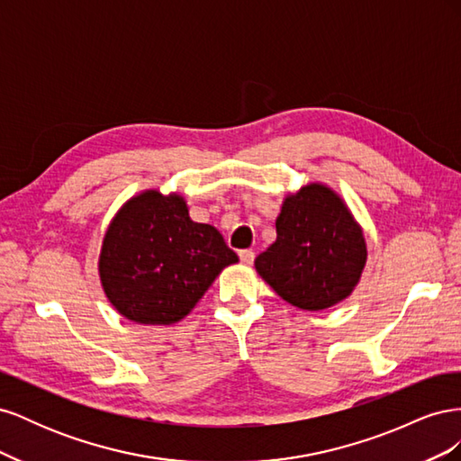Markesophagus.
<instances>
[{
	"label": "esophagus",
	"mask_w": 461,
	"mask_h": 461,
	"mask_svg": "<svg viewBox=\"0 0 461 461\" xmlns=\"http://www.w3.org/2000/svg\"><path fill=\"white\" fill-rule=\"evenodd\" d=\"M239 256H240V261H242L244 265H252V263H254V258H256L252 249H240Z\"/></svg>",
	"instance_id": "1"
}]
</instances>
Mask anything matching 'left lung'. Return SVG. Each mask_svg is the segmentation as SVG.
<instances>
[{"label":"left lung","mask_w":461,"mask_h":461,"mask_svg":"<svg viewBox=\"0 0 461 461\" xmlns=\"http://www.w3.org/2000/svg\"><path fill=\"white\" fill-rule=\"evenodd\" d=\"M275 227V242L254 265L278 296L308 312H323L352 296L367 263V242L337 190L308 183L288 192Z\"/></svg>","instance_id":"1"}]
</instances>
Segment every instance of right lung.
<instances>
[{"label": "right lung", "mask_w": 461, "mask_h": 461, "mask_svg": "<svg viewBox=\"0 0 461 461\" xmlns=\"http://www.w3.org/2000/svg\"><path fill=\"white\" fill-rule=\"evenodd\" d=\"M239 256L221 232L190 219L183 194L148 188L105 229L97 275L109 303L138 325L183 321Z\"/></svg>", "instance_id": "1"}]
</instances>
